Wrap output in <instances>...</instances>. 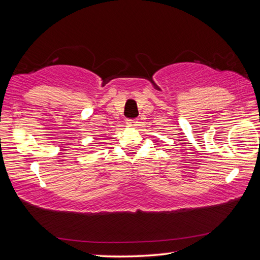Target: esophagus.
Segmentation results:
<instances>
[{"mask_svg": "<svg viewBox=\"0 0 260 260\" xmlns=\"http://www.w3.org/2000/svg\"><path fill=\"white\" fill-rule=\"evenodd\" d=\"M138 120L136 119H127V121H126V124H127V126H129V127H136L138 126Z\"/></svg>", "mask_w": 260, "mask_h": 260, "instance_id": "esophagus-1", "label": "esophagus"}]
</instances>
